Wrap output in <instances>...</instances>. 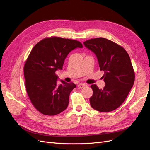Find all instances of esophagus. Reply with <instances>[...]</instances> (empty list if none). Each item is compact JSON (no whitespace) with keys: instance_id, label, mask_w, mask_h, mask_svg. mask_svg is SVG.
I'll list each match as a JSON object with an SVG mask.
<instances>
[{"instance_id":"34e87169","label":"esophagus","mask_w":150,"mask_h":150,"mask_svg":"<svg viewBox=\"0 0 150 150\" xmlns=\"http://www.w3.org/2000/svg\"><path fill=\"white\" fill-rule=\"evenodd\" d=\"M78 88H79V89H82V88L86 87V85L85 84H83V83H80V84H79L78 85Z\"/></svg>"}]
</instances>
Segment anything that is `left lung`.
<instances>
[{"label": "left lung", "mask_w": 150, "mask_h": 150, "mask_svg": "<svg viewBox=\"0 0 150 150\" xmlns=\"http://www.w3.org/2000/svg\"><path fill=\"white\" fill-rule=\"evenodd\" d=\"M84 45L96 56L99 69L104 72L103 78L106 84L103 89L96 84L91 86L93 91L91 106L101 112L115 110L125 101L134 82L128 54L120 45L103 38L88 40Z\"/></svg>", "instance_id": "obj_1"}]
</instances>
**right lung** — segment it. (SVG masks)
Listing matches in <instances>:
<instances>
[{"label": "right lung", "mask_w": 150, "mask_h": 150, "mask_svg": "<svg viewBox=\"0 0 150 150\" xmlns=\"http://www.w3.org/2000/svg\"><path fill=\"white\" fill-rule=\"evenodd\" d=\"M78 47H83L78 40L51 37L40 40L30 51L24 67L25 88L32 104L42 114L56 115L67 108L76 84L61 80L58 85L56 72L62 69L68 54Z\"/></svg>", "instance_id": "1"}]
</instances>
